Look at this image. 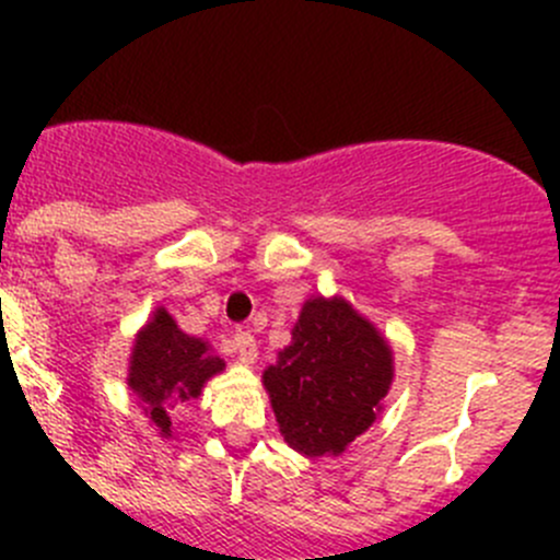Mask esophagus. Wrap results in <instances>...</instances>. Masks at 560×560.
Masks as SVG:
<instances>
[{"instance_id": "esophagus-1", "label": "esophagus", "mask_w": 560, "mask_h": 560, "mask_svg": "<svg viewBox=\"0 0 560 560\" xmlns=\"http://www.w3.org/2000/svg\"><path fill=\"white\" fill-rule=\"evenodd\" d=\"M233 352L238 354L241 363L252 365L257 360V341L248 330H235L233 332Z\"/></svg>"}]
</instances>
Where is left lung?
Wrapping results in <instances>:
<instances>
[{
  "instance_id": "obj_1",
  "label": "left lung",
  "mask_w": 560,
  "mask_h": 560,
  "mask_svg": "<svg viewBox=\"0 0 560 560\" xmlns=\"http://www.w3.org/2000/svg\"><path fill=\"white\" fill-rule=\"evenodd\" d=\"M262 385L295 453L341 455L382 411L393 385V349L343 298H308L292 343L265 369Z\"/></svg>"
}]
</instances>
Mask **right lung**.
I'll list each match as a JSON object with an SVG mask.
<instances>
[{"mask_svg": "<svg viewBox=\"0 0 560 560\" xmlns=\"http://www.w3.org/2000/svg\"><path fill=\"white\" fill-rule=\"evenodd\" d=\"M224 371V360L208 341L186 336L165 308H156L149 325L135 336L127 385L145 404V415L160 436H173V411L202 393L211 376Z\"/></svg>", "mask_w": 560, "mask_h": 560, "instance_id": "add662e5", "label": "right lung"}]
</instances>
